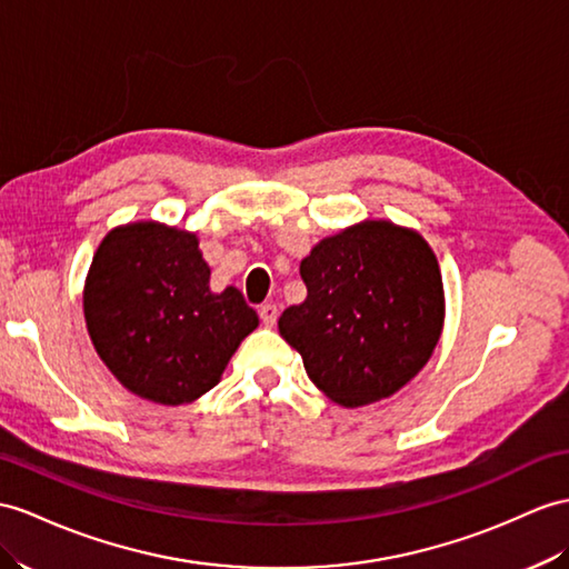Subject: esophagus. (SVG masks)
<instances>
[{
  "label": "esophagus",
  "mask_w": 569,
  "mask_h": 569,
  "mask_svg": "<svg viewBox=\"0 0 569 569\" xmlns=\"http://www.w3.org/2000/svg\"><path fill=\"white\" fill-rule=\"evenodd\" d=\"M260 313V321L266 326H274L277 323V316H280V309L274 307V303H262V307L258 309Z\"/></svg>",
  "instance_id": "34e87169"
}]
</instances>
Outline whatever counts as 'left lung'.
I'll return each mask as SVG.
<instances>
[{
    "instance_id": "8db88e82",
    "label": "left lung",
    "mask_w": 569,
    "mask_h": 569,
    "mask_svg": "<svg viewBox=\"0 0 569 569\" xmlns=\"http://www.w3.org/2000/svg\"><path fill=\"white\" fill-rule=\"evenodd\" d=\"M307 299L280 316V336L330 400L357 408L389 398L432 357L445 292L418 231L362 221L301 260Z\"/></svg>"
}]
</instances>
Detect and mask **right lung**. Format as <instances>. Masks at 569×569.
<instances>
[{"label":"right lung","instance_id":"1","mask_svg":"<svg viewBox=\"0 0 569 569\" xmlns=\"http://www.w3.org/2000/svg\"><path fill=\"white\" fill-rule=\"evenodd\" d=\"M84 316L96 352L132 393L180 406L217 386L258 326L237 287L210 292L196 233L137 221L113 229L93 256Z\"/></svg>","mask_w":569,"mask_h":569}]
</instances>
